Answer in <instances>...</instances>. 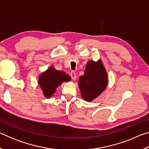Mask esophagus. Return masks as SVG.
Here are the masks:
<instances>
[{"label":"esophagus","mask_w":149,"mask_h":149,"mask_svg":"<svg viewBox=\"0 0 149 149\" xmlns=\"http://www.w3.org/2000/svg\"><path fill=\"white\" fill-rule=\"evenodd\" d=\"M70 76H71L72 79L73 80H75L76 79V74L74 72H72L70 73Z\"/></svg>","instance_id":"34e87169"}]
</instances>
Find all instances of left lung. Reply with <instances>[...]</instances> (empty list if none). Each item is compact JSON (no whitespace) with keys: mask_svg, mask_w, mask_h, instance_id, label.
Listing matches in <instances>:
<instances>
[{"mask_svg":"<svg viewBox=\"0 0 149 149\" xmlns=\"http://www.w3.org/2000/svg\"><path fill=\"white\" fill-rule=\"evenodd\" d=\"M107 73L101 62H87L84 75L79 78L81 96L87 101L97 97L107 86Z\"/></svg>","mask_w":149,"mask_h":149,"instance_id":"obj_1","label":"left lung"}]
</instances>
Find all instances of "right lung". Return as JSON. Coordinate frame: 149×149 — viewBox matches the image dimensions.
Here are the masks:
<instances>
[{
	"instance_id": "add662e5",
	"label": "right lung",
	"mask_w": 149,
	"mask_h": 149,
	"mask_svg": "<svg viewBox=\"0 0 149 149\" xmlns=\"http://www.w3.org/2000/svg\"><path fill=\"white\" fill-rule=\"evenodd\" d=\"M70 79L69 75L64 72L58 71L53 68H50L39 77V84L45 97L49 98L56 91L57 87L62 82L69 81Z\"/></svg>"
}]
</instances>
